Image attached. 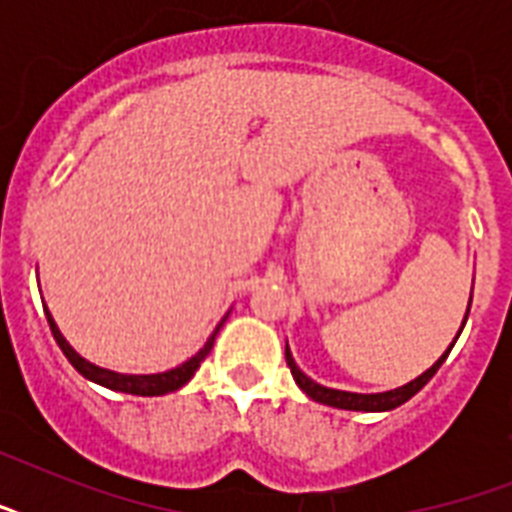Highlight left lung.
Segmentation results:
<instances>
[{
    "mask_svg": "<svg viewBox=\"0 0 512 512\" xmlns=\"http://www.w3.org/2000/svg\"><path fill=\"white\" fill-rule=\"evenodd\" d=\"M470 300H473V295H470ZM465 321H468V313H465ZM465 321H462V327H465ZM452 348H454V342L449 345V350ZM449 350H446L444 356L438 358L436 364L430 366L428 372H422L417 380L406 382V385H401V388H396V390H385V393H350V390L324 388V385H319L316 380H311V377H308V374H305L303 369L295 364V358H292V353H289V345H287V350H284V356H287V366L292 369V377H295V382L300 385V390H303L305 396H311L313 401H319V404H327V406H335V409H350V412H390V409H396V406L406 404V401H409L414 393H420V390L428 385L430 377L438 372V366L446 361Z\"/></svg>",
    "mask_w": 512,
    "mask_h": 512,
    "instance_id": "left-lung-1",
    "label": "left lung"
}]
</instances>
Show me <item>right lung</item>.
I'll return each instance as SVG.
<instances>
[{"label":"right lung","instance_id":"add662e5","mask_svg":"<svg viewBox=\"0 0 512 512\" xmlns=\"http://www.w3.org/2000/svg\"><path fill=\"white\" fill-rule=\"evenodd\" d=\"M44 316H47V324H50L52 329V337H55V342L60 345V350L66 353V358L71 361V366H74L76 372L82 374V377H87V380L98 382V385H103V388L108 390H119V393H132V396H164V393H172V390L183 388L185 382L191 380L193 374H196V369L201 366V361L209 356V350H212V345H215V337L217 332H220V327L225 324V316L220 324H217V329L209 335V340L204 342V348L196 353V356H191L185 364L175 366V369H170V372H159V374H119V372H111V369H103V366H95L90 364L87 358H82L79 353H76L71 345L66 342V337L60 335L58 324H55V319H52V313L44 308Z\"/></svg>","mask_w":512,"mask_h":512}]
</instances>
